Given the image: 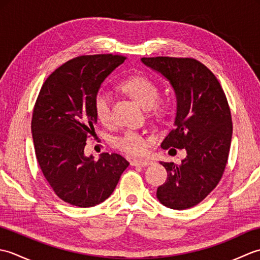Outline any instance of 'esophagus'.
Returning a JSON list of instances; mask_svg holds the SVG:
<instances>
[{
    "instance_id": "1",
    "label": "esophagus",
    "mask_w": 260,
    "mask_h": 260,
    "mask_svg": "<svg viewBox=\"0 0 260 260\" xmlns=\"http://www.w3.org/2000/svg\"><path fill=\"white\" fill-rule=\"evenodd\" d=\"M152 163L153 162L151 159H134V161L131 162L133 167H147V165H151Z\"/></svg>"
}]
</instances>
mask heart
<instances>
[{"label":"heart","mask_w":260,"mask_h":260,"mask_svg":"<svg viewBox=\"0 0 260 260\" xmlns=\"http://www.w3.org/2000/svg\"><path fill=\"white\" fill-rule=\"evenodd\" d=\"M118 87L129 97L139 103L142 107L150 109L153 114L162 115L165 112V104L156 103L159 89L156 82L145 75H134L121 80ZM93 112L102 124L107 125L113 119L112 98L109 93L99 90L93 96ZM115 145L127 155L139 156L147 150V140L142 134L134 131H126L115 140Z\"/></svg>","instance_id":"obj_1"}]
</instances>
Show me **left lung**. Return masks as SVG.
<instances>
[{
    "mask_svg": "<svg viewBox=\"0 0 260 260\" xmlns=\"http://www.w3.org/2000/svg\"><path fill=\"white\" fill-rule=\"evenodd\" d=\"M165 77L176 97L174 128L162 148H184L181 164L161 162L168 179L157 187L163 206L184 210L197 206L223 174L230 151L233 121L221 85L206 66L192 58H142Z\"/></svg>",
    "mask_w": 260,
    "mask_h": 260,
    "instance_id": "8db88e82",
    "label": "left lung"
}]
</instances>
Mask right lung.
Wrapping results in <instances>:
<instances>
[{
    "label": "right lung",
    "instance_id": "right-lung-1",
    "mask_svg": "<svg viewBox=\"0 0 260 260\" xmlns=\"http://www.w3.org/2000/svg\"><path fill=\"white\" fill-rule=\"evenodd\" d=\"M125 59L117 54L74 58L54 70L39 92L31 121L36 156L54 193L73 206L104 202L129 165L116 153H103L98 161L84 153L97 123L93 96Z\"/></svg>",
    "mask_w": 260,
    "mask_h": 260
}]
</instances>
